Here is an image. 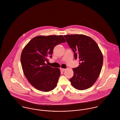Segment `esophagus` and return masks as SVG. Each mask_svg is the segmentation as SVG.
<instances>
[{
  "label": "esophagus",
  "instance_id": "34e87169",
  "mask_svg": "<svg viewBox=\"0 0 120 120\" xmlns=\"http://www.w3.org/2000/svg\"><path fill=\"white\" fill-rule=\"evenodd\" d=\"M60 70L62 72H63L65 70H66V69H64V68H60Z\"/></svg>",
  "mask_w": 120,
  "mask_h": 120
}]
</instances>
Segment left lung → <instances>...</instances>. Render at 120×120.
Segmentation results:
<instances>
[{"label": "left lung", "instance_id": "obj_1", "mask_svg": "<svg viewBox=\"0 0 120 120\" xmlns=\"http://www.w3.org/2000/svg\"><path fill=\"white\" fill-rule=\"evenodd\" d=\"M80 60L77 68L73 69L74 75L70 81L75 88L83 90L92 86L100 74L103 61V55L96 42L83 34L64 36Z\"/></svg>", "mask_w": 120, "mask_h": 120}]
</instances>
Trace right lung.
Listing matches in <instances>:
<instances>
[{"label": "right lung", "instance_id": "add662e5", "mask_svg": "<svg viewBox=\"0 0 120 120\" xmlns=\"http://www.w3.org/2000/svg\"><path fill=\"white\" fill-rule=\"evenodd\" d=\"M65 42L63 35H40L32 39L23 49L20 60L23 73L36 89L49 92L56 86L60 70L45 62L48 61L49 57H52L54 47Z\"/></svg>", "mask_w": 120, "mask_h": 120}]
</instances>
